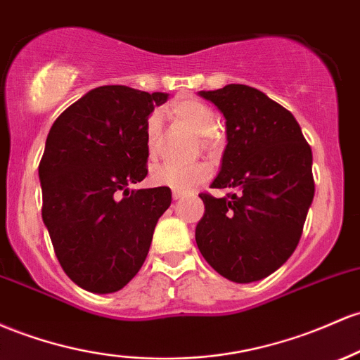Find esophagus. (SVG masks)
Wrapping results in <instances>:
<instances>
[{
    "label": "esophagus",
    "mask_w": 360,
    "mask_h": 360,
    "mask_svg": "<svg viewBox=\"0 0 360 360\" xmlns=\"http://www.w3.org/2000/svg\"><path fill=\"white\" fill-rule=\"evenodd\" d=\"M184 196V193L177 191V189H172V200H181Z\"/></svg>",
    "instance_id": "34e87169"
}]
</instances>
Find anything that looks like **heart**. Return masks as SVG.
<instances>
[{"mask_svg": "<svg viewBox=\"0 0 360 360\" xmlns=\"http://www.w3.org/2000/svg\"><path fill=\"white\" fill-rule=\"evenodd\" d=\"M176 114L184 124L200 136H210L217 129V120L213 112L207 105H203L198 101H186L181 102L176 108ZM160 124L162 116L159 110L150 114L147 126H145V147H147L148 155L157 157L160 148ZM210 165L205 162H196V164H172V162H165V164L153 165L150 171V181L155 186H167L177 191H189V189L196 188L198 184L205 183L210 177Z\"/></svg>", "mask_w": 360, "mask_h": 360, "instance_id": "1", "label": "heart"}]
</instances>
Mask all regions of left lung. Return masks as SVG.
I'll use <instances>...</instances> for the list:
<instances>
[{"label":"left lung","instance_id":"8db88e82","mask_svg":"<svg viewBox=\"0 0 360 360\" xmlns=\"http://www.w3.org/2000/svg\"><path fill=\"white\" fill-rule=\"evenodd\" d=\"M225 117L227 147L210 188L196 244L217 274L238 283L278 270L297 248L314 198L313 152L285 108L258 89L231 84L201 90Z\"/></svg>","mask_w":360,"mask_h":360}]
</instances>
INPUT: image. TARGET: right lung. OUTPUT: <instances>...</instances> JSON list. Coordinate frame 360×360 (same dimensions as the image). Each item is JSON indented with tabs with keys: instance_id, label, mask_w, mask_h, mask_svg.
Segmentation results:
<instances>
[{
	"instance_id": "add662e5",
	"label": "right lung",
	"mask_w": 360,
	"mask_h": 360,
	"mask_svg": "<svg viewBox=\"0 0 360 360\" xmlns=\"http://www.w3.org/2000/svg\"><path fill=\"white\" fill-rule=\"evenodd\" d=\"M164 92L104 85L51 126L39 164L42 220L59 264L82 289H122L147 258L171 189H129L147 176L145 126Z\"/></svg>"
}]
</instances>
